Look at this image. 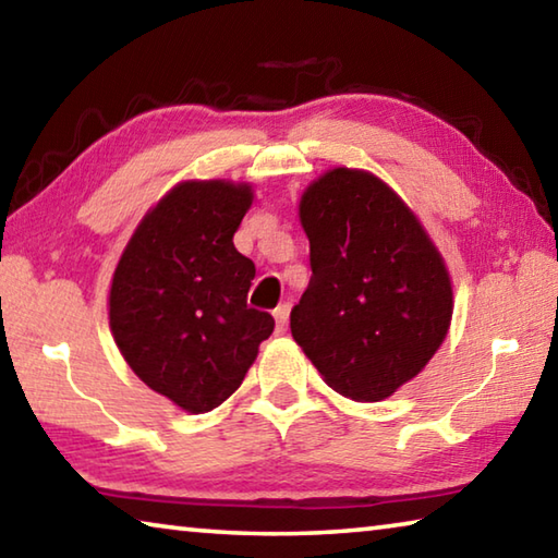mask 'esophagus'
<instances>
[{"mask_svg":"<svg viewBox=\"0 0 558 558\" xmlns=\"http://www.w3.org/2000/svg\"><path fill=\"white\" fill-rule=\"evenodd\" d=\"M276 329H278V335H286L288 332V317H290V305L288 302H282V305H278L276 307Z\"/></svg>","mask_w":558,"mask_h":558,"instance_id":"esophagus-1","label":"esophagus"}]
</instances>
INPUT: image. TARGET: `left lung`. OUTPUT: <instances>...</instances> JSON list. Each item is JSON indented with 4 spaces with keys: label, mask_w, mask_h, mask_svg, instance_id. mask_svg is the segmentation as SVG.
Wrapping results in <instances>:
<instances>
[{
    "label": "left lung",
    "mask_w": 558,
    "mask_h": 558,
    "mask_svg": "<svg viewBox=\"0 0 558 558\" xmlns=\"http://www.w3.org/2000/svg\"><path fill=\"white\" fill-rule=\"evenodd\" d=\"M300 223L313 278L290 313L292 339L335 391L381 401L448 335L446 263L401 196L362 169H329L310 184Z\"/></svg>",
    "instance_id": "8db88e82"
}]
</instances>
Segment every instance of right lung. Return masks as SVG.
Wrapping results in <instances>:
<instances>
[{"instance_id":"add662e5","label":"right lung","mask_w":558,"mask_h":558,"mask_svg":"<svg viewBox=\"0 0 558 558\" xmlns=\"http://www.w3.org/2000/svg\"><path fill=\"white\" fill-rule=\"evenodd\" d=\"M253 192L182 182L132 233L110 286V329L130 369L189 413L239 389L276 319L248 307L256 266L233 245Z\"/></svg>"}]
</instances>
